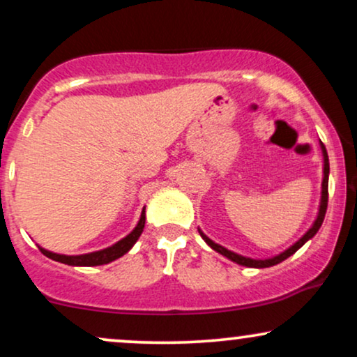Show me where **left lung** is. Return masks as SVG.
I'll use <instances>...</instances> for the list:
<instances>
[{
	"instance_id": "1",
	"label": "left lung",
	"mask_w": 357,
	"mask_h": 357,
	"mask_svg": "<svg viewBox=\"0 0 357 357\" xmlns=\"http://www.w3.org/2000/svg\"><path fill=\"white\" fill-rule=\"evenodd\" d=\"M321 151H323V161H324V165H323V184H321V201H319V211H317V216H316L314 222H312V226L309 227V229L306 231V233H304V234L301 236V238H299L298 241H296V243L293 244V246H289V248L286 249V251L279 252V255L273 256V257H266V259H255V257L241 256V255H238V252L231 251V249H227V248H225V246H221V244L214 243L211 238H208V236H206V234L203 233V231H201L199 227H197V231H199L201 238L204 239L206 244H208L209 248L214 249V251H216V252H220L221 256L227 257V259H231V261H233V263H236V264L246 266V268H257V269H261V268H271V266H276V264H279V263H282V261L287 259V257H289V256H293L294 252L298 251L299 248H303L304 244H306V243L309 241V239H311V238H314V234L317 233V231H319L321 225H323V221H324V216H326V209H328L329 158H328V151H326V148H324V144H323V143H321Z\"/></svg>"
}]
</instances>
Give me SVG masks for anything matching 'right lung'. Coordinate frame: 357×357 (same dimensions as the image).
Wrapping results in <instances>:
<instances>
[{"mask_svg": "<svg viewBox=\"0 0 357 357\" xmlns=\"http://www.w3.org/2000/svg\"><path fill=\"white\" fill-rule=\"evenodd\" d=\"M144 222H146V211L143 208V211H141V216H139V221H137L136 227L131 231L130 234L124 236L123 239H119V241L114 243L113 246L100 249V251L86 252V255H76V256L58 255V252L48 251V249H45L41 246H38V248H40V251L43 252V255L48 256L50 259L58 261V263H63V264H68V266H101V264H108V263H111V261L118 259V257L126 255V252L130 251L132 246H135L137 239H139L141 233H143Z\"/></svg>", "mask_w": 357, "mask_h": 357, "instance_id": "right-lung-1", "label": "right lung"}]
</instances>
